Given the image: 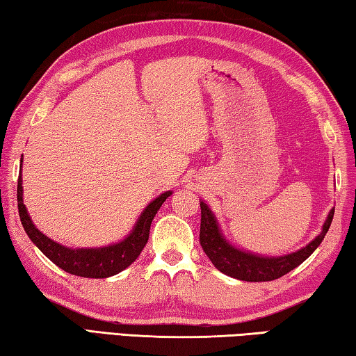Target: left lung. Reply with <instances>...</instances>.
I'll return each mask as SVG.
<instances>
[{"instance_id": "1", "label": "left lung", "mask_w": 356, "mask_h": 356, "mask_svg": "<svg viewBox=\"0 0 356 356\" xmlns=\"http://www.w3.org/2000/svg\"><path fill=\"white\" fill-rule=\"evenodd\" d=\"M333 215L334 209L328 215L321 235L316 236L307 248L297 250L294 254L273 258L254 255L250 252L240 250L229 244L219 232L216 218L213 216L211 210L207 207V204L200 202L199 241L207 257L210 258V261L225 275L244 282H270L288 274L289 270L299 266L300 263L305 261L313 254L314 249L324 240L328 229H330Z\"/></svg>"}]
</instances>
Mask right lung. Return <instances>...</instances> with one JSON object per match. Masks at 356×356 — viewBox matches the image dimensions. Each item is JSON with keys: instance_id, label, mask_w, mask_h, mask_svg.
<instances>
[{"instance_id": "right-lung-1", "label": "right lung", "mask_w": 356, "mask_h": 356, "mask_svg": "<svg viewBox=\"0 0 356 356\" xmlns=\"http://www.w3.org/2000/svg\"><path fill=\"white\" fill-rule=\"evenodd\" d=\"M168 196H171V191H166L157 199H154L152 202L146 207L145 211L141 213L132 234L121 243L99 249H70L65 248V245L57 244L53 240H49L48 236H44L42 232L32 224L28 211H26V207L23 204L22 172L20 176H18L17 185L18 213H20L23 229L31 238V241L34 243L51 261L65 270V273L77 277H87V279H106V277L121 273L122 269L131 266V264L137 260L147 240H149V229L152 219Z\"/></svg>"}]
</instances>
